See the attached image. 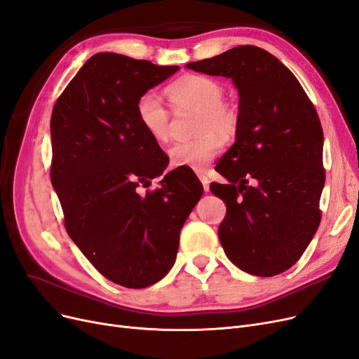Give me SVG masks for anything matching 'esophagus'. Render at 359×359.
I'll return each instance as SVG.
<instances>
[{"label": "esophagus", "instance_id": "34e87169", "mask_svg": "<svg viewBox=\"0 0 359 359\" xmlns=\"http://www.w3.org/2000/svg\"><path fill=\"white\" fill-rule=\"evenodd\" d=\"M198 177H200V180H201V183H203L204 191L208 192V191H210V180H208V177H207L205 175H203V172H198Z\"/></svg>", "mask_w": 359, "mask_h": 359}]
</instances>
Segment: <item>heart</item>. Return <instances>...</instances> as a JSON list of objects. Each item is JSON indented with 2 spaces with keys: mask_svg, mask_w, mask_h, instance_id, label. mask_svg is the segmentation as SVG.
Returning <instances> with one entry per match:
<instances>
[{
  "mask_svg": "<svg viewBox=\"0 0 359 359\" xmlns=\"http://www.w3.org/2000/svg\"><path fill=\"white\" fill-rule=\"evenodd\" d=\"M167 95L176 109L194 108L201 112L196 133L200 136L172 144L168 149L172 167L204 170L222 151L223 139L232 137L238 130V115L223 103L224 90L216 79L205 75H184L167 88ZM137 121L154 142L168 139L170 114L155 93H144L136 103Z\"/></svg>",
  "mask_w": 359,
  "mask_h": 359,
  "instance_id": "1",
  "label": "heart"
}]
</instances>
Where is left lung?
<instances>
[{"label": "left lung", "instance_id": "1", "mask_svg": "<svg viewBox=\"0 0 359 359\" xmlns=\"http://www.w3.org/2000/svg\"><path fill=\"white\" fill-rule=\"evenodd\" d=\"M187 66L231 78L240 95L235 143L216 165L228 183L210 184L226 204L220 244L247 273H281L302 257L321 222L320 118L293 72L256 46Z\"/></svg>", "mask_w": 359, "mask_h": 359}]
</instances>
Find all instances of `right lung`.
<instances>
[{
	"instance_id": "obj_1",
	"label": "right lung",
	"mask_w": 359,
	"mask_h": 359,
	"mask_svg": "<svg viewBox=\"0 0 359 359\" xmlns=\"http://www.w3.org/2000/svg\"><path fill=\"white\" fill-rule=\"evenodd\" d=\"M179 66H158L116 53L90 57L53 108L51 183L65 228L104 278L127 288L149 287L176 262L180 229L203 196V184L171 170L154 192L168 156L142 130L136 103Z\"/></svg>"
}]
</instances>
